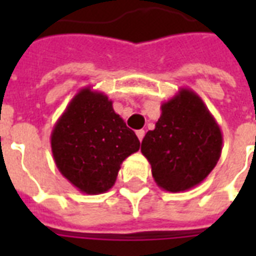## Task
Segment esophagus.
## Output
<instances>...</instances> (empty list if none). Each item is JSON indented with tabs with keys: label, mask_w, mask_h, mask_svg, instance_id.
<instances>
[{
	"label": "esophagus",
	"mask_w": 256,
	"mask_h": 256,
	"mask_svg": "<svg viewBox=\"0 0 256 256\" xmlns=\"http://www.w3.org/2000/svg\"><path fill=\"white\" fill-rule=\"evenodd\" d=\"M136 136H138V140L142 142V140H144V130H138V132H136Z\"/></svg>",
	"instance_id": "esophagus-1"
}]
</instances>
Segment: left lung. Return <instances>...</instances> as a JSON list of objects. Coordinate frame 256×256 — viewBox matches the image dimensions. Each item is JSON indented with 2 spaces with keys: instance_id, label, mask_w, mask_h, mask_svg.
<instances>
[{
  "instance_id": "left-lung-1",
  "label": "left lung",
  "mask_w": 256,
  "mask_h": 256,
  "mask_svg": "<svg viewBox=\"0 0 256 256\" xmlns=\"http://www.w3.org/2000/svg\"><path fill=\"white\" fill-rule=\"evenodd\" d=\"M160 112L156 128L146 132L140 152L160 188L170 192L190 190L218 164L223 144L220 128L191 88H180L160 104Z\"/></svg>"
}]
</instances>
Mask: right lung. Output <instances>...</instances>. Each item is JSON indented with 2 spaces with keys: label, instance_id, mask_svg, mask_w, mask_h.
Returning <instances> with one entry per match:
<instances>
[{
  "label": "right lung",
  "instance_id": "obj_1",
  "mask_svg": "<svg viewBox=\"0 0 256 256\" xmlns=\"http://www.w3.org/2000/svg\"><path fill=\"white\" fill-rule=\"evenodd\" d=\"M54 162L76 188L88 195L114 186L120 164L140 140L112 108V100L86 86L73 96L50 136Z\"/></svg>",
  "mask_w": 256,
  "mask_h": 256
}]
</instances>
